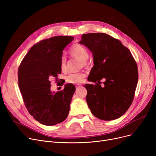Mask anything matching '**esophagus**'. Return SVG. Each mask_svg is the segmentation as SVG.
<instances>
[{"mask_svg": "<svg viewBox=\"0 0 156 156\" xmlns=\"http://www.w3.org/2000/svg\"><path fill=\"white\" fill-rule=\"evenodd\" d=\"M81 85H77L76 86V88H80V87H81Z\"/></svg>", "mask_w": 156, "mask_h": 156, "instance_id": "obj_1", "label": "esophagus"}]
</instances>
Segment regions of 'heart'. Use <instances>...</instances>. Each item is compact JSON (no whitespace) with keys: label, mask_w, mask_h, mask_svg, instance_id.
<instances>
[{"label":"heart","mask_w":156,"mask_h":156,"mask_svg":"<svg viewBox=\"0 0 156 156\" xmlns=\"http://www.w3.org/2000/svg\"><path fill=\"white\" fill-rule=\"evenodd\" d=\"M70 54L81 59V64L83 66H87L88 64V51L86 47L83 45L76 44L72 45L69 48ZM66 57L64 55H61L60 57V68L62 72L66 71ZM85 77V74L83 73H71L66 76V81L70 83H80L83 81Z\"/></svg>","instance_id":"b5f03b06"}]
</instances>
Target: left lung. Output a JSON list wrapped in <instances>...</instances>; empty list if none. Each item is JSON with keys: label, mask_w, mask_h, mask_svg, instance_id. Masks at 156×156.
<instances>
[{"label": "left lung", "mask_w": 156, "mask_h": 156, "mask_svg": "<svg viewBox=\"0 0 156 156\" xmlns=\"http://www.w3.org/2000/svg\"><path fill=\"white\" fill-rule=\"evenodd\" d=\"M80 44L93 54L94 66L88 78L95 84H86V100L94 115L105 121L119 118L132 104L136 88L137 64L120 40L104 33L86 34ZM106 81L102 87L100 81Z\"/></svg>", "instance_id": "left-lung-1"}]
</instances>
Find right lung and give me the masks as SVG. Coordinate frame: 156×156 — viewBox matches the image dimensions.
Instances as JSON below:
<instances>
[{"label":"right lung","instance_id":"1","mask_svg":"<svg viewBox=\"0 0 156 156\" xmlns=\"http://www.w3.org/2000/svg\"><path fill=\"white\" fill-rule=\"evenodd\" d=\"M73 39L60 36L40 41L30 49L18 68V85L24 105L42 125H55L68 116L75 87L67 84L62 90L52 93L51 80L57 81L61 73L60 57Z\"/></svg>","mask_w":156,"mask_h":156}]
</instances>
